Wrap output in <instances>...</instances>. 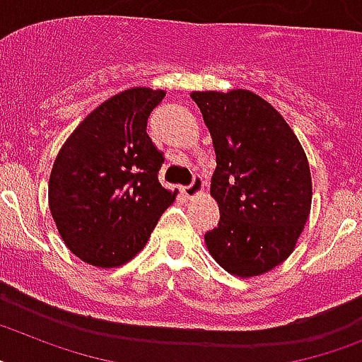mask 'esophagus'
Returning a JSON list of instances; mask_svg holds the SVG:
<instances>
[{"label": "esophagus", "instance_id": "esophagus-1", "mask_svg": "<svg viewBox=\"0 0 362 362\" xmlns=\"http://www.w3.org/2000/svg\"><path fill=\"white\" fill-rule=\"evenodd\" d=\"M203 188H205V183H203V179L199 175H194L192 183L188 185V187L181 188V192L187 196V198H196L199 194H203Z\"/></svg>", "mask_w": 362, "mask_h": 362}]
</instances>
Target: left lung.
I'll use <instances>...</instances> for the list:
<instances>
[{"instance_id":"1","label":"left lung","mask_w":362,"mask_h":362,"mask_svg":"<svg viewBox=\"0 0 362 362\" xmlns=\"http://www.w3.org/2000/svg\"><path fill=\"white\" fill-rule=\"evenodd\" d=\"M190 98L216 153L211 196L220 222L205 235L209 253L233 276H262L288 259L309 220L305 149L285 118L253 92L205 90Z\"/></svg>"}]
</instances>
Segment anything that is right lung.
Segmentation results:
<instances>
[{
	"label": "right lung",
	"instance_id": "right-lung-1",
	"mask_svg": "<svg viewBox=\"0 0 362 362\" xmlns=\"http://www.w3.org/2000/svg\"><path fill=\"white\" fill-rule=\"evenodd\" d=\"M164 90L133 86L95 107L59 149L47 202L59 235L95 268H118L144 250L177 190L159 183L163 153L146 133Z\"/></svg>",
	"mask_w": 362,
	"mask_h": 362
}]
</instances>
